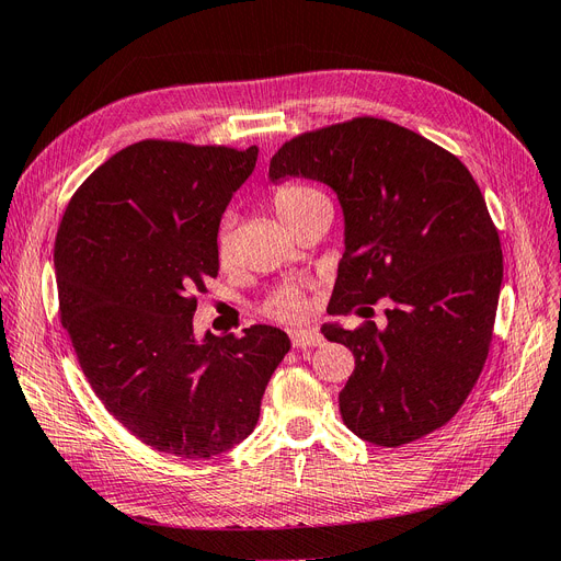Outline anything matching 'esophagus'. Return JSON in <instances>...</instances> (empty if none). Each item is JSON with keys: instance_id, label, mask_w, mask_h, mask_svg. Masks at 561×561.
Masks as SVG:
<instances>
[{"instance_id": "34e87169", "label": "esophagus", "mask_w": 561, "mask_h": 561, "mask_svg": "<svg viewBox=\"0 0 561 561\" xmlns=\"http://www.w3.org/2000/svg\"><path fill=\"white\" fill-rule=\"evenodd\" d=\"M290 339L295 348H311L322 344V336L318 330H290Z\"/></svg>"}]
</instances>
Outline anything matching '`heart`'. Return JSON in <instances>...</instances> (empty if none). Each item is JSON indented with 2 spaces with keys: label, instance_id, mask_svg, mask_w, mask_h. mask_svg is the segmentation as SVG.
I'll return each mask as SVG.
<instances>
[{
  "label": "heart",
  "instance_id": "b5f03b06",
  "mask_svg": "<svg viewBox=\"0 0 561 561\" xmlns=\"http://www.w3.org/2000/svg\"><path fill=\"white\" fill-rule=\"evenodd\" d=\"M322 198V194L309 184H301V182H290V184H283L271 196V208L278 215L280 222L287 227L293 225L295 219L311 208L313 203ZM217 250H219V257L227 260L231 254V241H229V231L227 227L219 229V239H217ZM307 311V301L297 293V290H280L274 297L266 301V313L280 318V320H299Z\"/></svg>",
  "mask_w": 561,
  "mask_h": 561
}]
</instances>
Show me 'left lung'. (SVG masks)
<instances>
[{"label": "left lung", "instance_id": "left-lung-1", "mask_svg": "<svg viewBox=\"0 0 561 561\" xmlns=\"http://www.w3.org/2000/svg\"><path fill=\"white\" fill-rule=\"evenodd\" d=\"M328 184L344 213V257L332 316L388 301L386 325L320 332L355 355L339 393L351 433L400 447L461 410L484 367L503 252L484 196L468 168L423 135L383 118L304 133L268 165L271 184Z\"/></svg>", "mask_w": 561, "mask_h": 561}]
</instances>
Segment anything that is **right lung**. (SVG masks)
<instances>
[{
  "instance_id": "1",
  "label": "right lung",
  "mask_w": 561,
  "mask_h": 561,
  "mask_svg": "<svg viewBox=\"0 0 561 561\" xmlns=\"http://www.w3.org/2000/svg\"><path fill=\"white\" fill-rule=\"evenodd\" d=\"M257 151L135 142L79 186L56 236L60 318L83 375L163 454L210 458L243 443L290 351L271 325L194 332V295L219 268V219Z\"/></svg>"
}]
</instances>
